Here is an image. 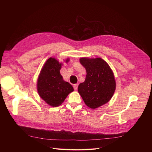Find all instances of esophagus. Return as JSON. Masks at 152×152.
Segmentation results:
<instances>
[{"instance_id": "1", "label": "esophagus", "mask_w": 152, "mask_h": 152, "mask_svg": "<svg viewBox=\"0 0 152 152\" xmlns=\"http://www.w3.org/2000/svg\"><path fill=\"white\" fill-rule=\"evenodd\" d=\"M77 86H78V84L77 83H76V84H74V85H73V88H74V89H75V90H77Z\"/></svg>"}]
</instances>
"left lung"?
Masks as SVG:
<instances>
[{
    "instance_id": "obj_1",
    "label": "left lung",
    "mask_w": 152,
    "mask_h": 152,
    "mask_svg": "<svg viewBox=\"0 0 152 152\" xmlns=\"http://www.w3.org/2000/svg\"><path fill=\"white\" fill-rule=\"evenodd\" d=\"M85 69V81L78 86V92L85 104L91 109L106 104L113 97L116 88L114 73L108 64L100 58H80Z\"/></svg>"
}]
</instances>
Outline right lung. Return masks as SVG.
<instances>
[{
	"instance_id": "obj_1",
	"label": "right lung",
	"mask_w": 152,
	"mask_h": 152,
	"mask_svg": "<svg viewBox=\"0 0 152 152\" xmlns=\"http://www.w3.org/2000/svg\"><path fill=\"white\" fill-rule=\"evenodd\" d=\"M69 58L65 62H68ZM62 63L50 57L45 63L39 74L37 88L39 97L47 104L57 107L74 91L71 84L64 80L60 74Z\"/></svg>"
}]
</instances>
